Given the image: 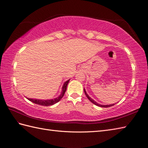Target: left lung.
Wrapping results in <instances>:
<instances>
[{"mask_svg":"<svg viewBox=\"0 0 148 148\" xmlns=\"http://www.w3.org/2000/svg\"><path fill=\"white\" fill-rule=\"evenodd\" d=\"M84 92H85V95H86V97L88 98L89 100H90L91 102H92V103L95 104V105H97V106H101V107H105V108H106V107H110V106H113V105H114V104L108 105H99V104L97 103L95 101H94L93 99H92V98H91L90 97H89V95L87 94V92H86V90H84Z\"/></svg>","mask_w":148,"mask_h":148,"instance_id":"left-lung-1","label":"left lung"}]
</instances>
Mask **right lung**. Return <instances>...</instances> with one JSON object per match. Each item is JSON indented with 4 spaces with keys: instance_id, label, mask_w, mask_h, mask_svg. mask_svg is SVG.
Returning <instances> with one entry per match:
<instances>
[{
    "instance_id": "right-lung-1",
    "label": "right lung",
    "mask_w": 148,
    "mask_h": 148,
    "mask_svg": "<svg viewBox=\"0 0 148 148\" xmlns=\"http://www.w3.org/2000/svg\"><path fill=\"white\" fill-rule=\"evenodd\" d=\"M69 80L70 79H69L66 82H65V83L63 85L62 91V92H61L60 95L59 96V97H58L56 98L52 99H47V100H41V99H32V98H27L30 101L34 103L40 105H42V106H50V105H53L54 104H56V103L59 101L60 99H62V98L64 97L65 92H66V91L67 86V84L69 83Z\"/></svg>"
}]
</instances>
